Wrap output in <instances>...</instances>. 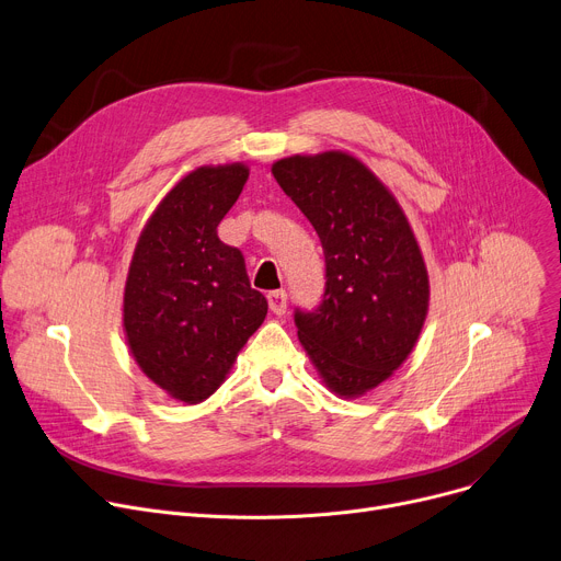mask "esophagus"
Here are the masks:
<instances>
[{
	"label": "esophagus",
	"instance_id": "34e87169",
	"mask_svg": "<svg viewBox=\"0 0 561 561\" xmlns=\"http://www.w3.org/2000/svg\"><path fill=\"white\" fill-rule=\"evenodd\" d=\"M267 301H270V310L274 314H285L287 310V291L285 289H276L267 294Z\"/></svg>",
	"mask_w": 561,
	"mask_h": 561
}]
</instances>
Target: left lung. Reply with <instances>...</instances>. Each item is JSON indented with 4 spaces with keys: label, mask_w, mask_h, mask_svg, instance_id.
Here are the masks:
<instances>
[{
    "label": "left lung",
    "mask_w": 561,
    "mask_h": 561,
    "mask_svg": "<svg viewBox=\"0 0 561 561\" xmlns=\"http://www.w3.org/2000/svg\"><path fill=\"white\" fill-rule=\"evenodd\" d=\"M323 247L325 289L294 323L319 376L337 397L378 387L412 353L431 283L410 221L385 183L351 153L289 156L272 164Z\"/></svg>",
    "instance_id": "obj_1"
}]
</instances>
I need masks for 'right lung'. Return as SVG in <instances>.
<instances>
[{
    "label": "right lung",
    "instance_id": "1",
    "mask_svg": "<svg viewBox=\"0 0 561 561\" xmlns=\"http://www.w3.org/2000/svg\"><path fill=\"white\" fill-rule=\"evenodd\" d=\"M247 179L242 162L185 174L145 224L128 267V348L151 382L187 405L219 389L267 317L242 251L217 238Z\"/></svg>",
    "mask_w": 561,
    "mask_h": 561
}]
</instances>
